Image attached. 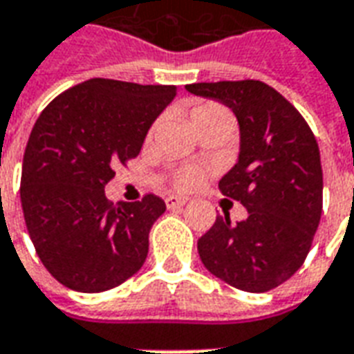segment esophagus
<instances>
[{"instance_id":"esophagus-1","label":"esophagus","mask_w":354,"mask_h":354,"mask_svg":"<svg viewBox=\"0 0 354 354\" xmlns=\"http://www.w3.org/2000/svg\"><path fill=\"white\" fill-rule=\"evenodd\" d=\"M167 209H183L187 205V198H179V196H169L166 198Z\"/></svg>"}]
</instances>
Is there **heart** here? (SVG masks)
Wrapping results in <instances>:
<instances>
[{
    "mask_svg": "<svg viewBox=\"0 0 354 354\" xmlns=\"http://www.w3.org/2000/svg\"><path fill=\"white\" fill-rule=\"evenodd\" d=\"M218 117H230V115L221 105H216V103H203V105H198V107L190 111V124L194 128V126H198L203 120ZM202 169H198V167H183L179 174L175 175V185L179 188H194L202 183Z\"/></svg>",
    "mask_w": 354,
    "mask_h": 354,
    "instance_id": "1",
    "label": "heart"
}]
</instances>
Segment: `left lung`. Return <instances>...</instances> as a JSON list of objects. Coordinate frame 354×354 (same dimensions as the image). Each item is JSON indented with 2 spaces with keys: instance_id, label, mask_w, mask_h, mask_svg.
<instances>
[{
  "instance_id": "1",
  "label": "left lung",
  "mask_w": 354,
  "mask_h": 354,
  "mask_svg": "<svg viewBox=\"0 0 354 354\" xmlns=\"http://www.w3.org/2000/svg\"><path fill=\"white\" fill-rule=\"evenodd\" d=\"M236 115L239 152L218 190L243 203L247 218L216 216L198 239L203 266L245 292H268L300 270L322 213L321 152L290 102L260 81L187 84Z\"/></svg>"
}]
</instances>
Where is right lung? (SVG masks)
Here are the masks:
<instances>
[{
    "label": "right lung",
    "mask_w": 354,
    "mask_h": 354,
    "mask_svg": "<svg viewBox=\"0 0 354 354\" xmlns=\"http://www.w3.org/2000/svg\"><path fill=\"white\" fill-rule=\"evenodd\" d=\"M177 86L90 79L46 105L33 126L20 180L26 226L54 279L103 292L139 272L166 203L107 202L115 166L138 156Z\"/></svg>",
    "instance_id": "add662e5"
}]
</instances>
